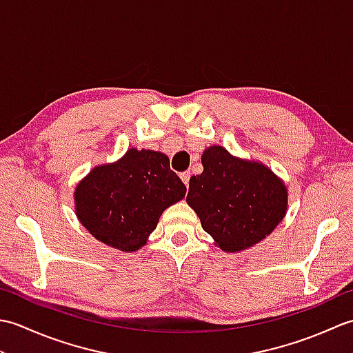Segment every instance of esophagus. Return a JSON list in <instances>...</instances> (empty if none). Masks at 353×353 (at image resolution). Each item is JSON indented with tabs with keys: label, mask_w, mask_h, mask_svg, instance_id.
Returning <instances> with one entry per match:
<instances>
[{
	"label": "esophagus",
	"mask_w": 353,
	"mask_h": 353,
	"mask_svg": "<svg viewBox=\"0 0 353 353\" xmlns=\"http://www.w3.org/2000/svg\"><path fill=\"white\" fill-rule=\"evenodd\" d=\"M190 177H191V172H190V171L181 172V179H182V182H183L186 186H190Z\"/></svg>",
	"instance_id": "1"
}]
</instances>
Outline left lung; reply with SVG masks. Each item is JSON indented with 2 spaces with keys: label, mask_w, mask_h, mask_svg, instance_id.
Returning <instances> with one entry per match:
<instances>
[{
  "label": "left lung",
  "mask_w": 353,
  "mask_h": 353,
  "mask_svg": "<svg viewBox=\"0 0 353 353\" xmlns=\"http://www.w3.org/2000/svg\"><path fill=\"white\" fill-rule=\"evenodd\" d=\"M203 172L190 179L188 205L224 252L262 241L287 211V188L262 163L236 159L214 145L201 156Z\"/></svg>",
  "instance_id": "left-lung-1"
}]
</instances>
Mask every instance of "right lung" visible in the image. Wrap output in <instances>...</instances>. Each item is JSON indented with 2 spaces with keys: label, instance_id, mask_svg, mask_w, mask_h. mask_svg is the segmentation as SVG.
<instances>
[{
  "label": "right lung",
  "instance_id": "add662e5",
  "mask_svg": "<svg viewBox=\"0 0 353 353\" xmlns=\"http://www.w3.org/2000/svg\"><path fill=\"white\" fill-rule=\"evenodd\" d=\"M186 194L168 157L130 148L115 163L94 168L76 188L80 223L99 241L123 252L147 243L162 212Z\"/></svg>",
  "mask_w": 353,
  "mask_h": 353
}]
</instances>
